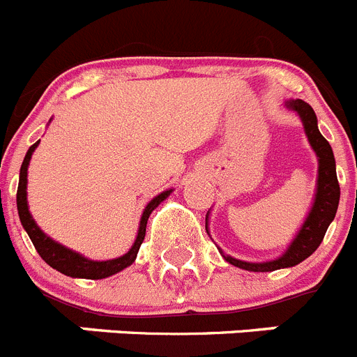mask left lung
<instances>
[{
  "label": "left lung",
  "instance_id": "obj_1",
  "mask_svg": "<svg viewBox=\"0 0 357 357\" xmlns=\"http://www.w3.org/2000/svg\"><path fill=\"white\" fill-rule=\"evenodd\" d=\"M284 107L288 110H294L301 117V123L304 126V133L307 137L311 149L314 151L317 160H319V176H317V190H314L313 204L310 208V213L306 215V220L303 222L301 229L297 231L295 238L291 240L287 250L279 258L271 259V261H242L229 255H224L222 249L220 255L231 265L243 268L249 272H272L279 268H288L295 266L306 258H310L314 250L319 249L322 243L324 234H326L329 224L335 220L336 210L340 202V185L336 178V162L333 149L329 142L322 137L319 131V121L314 115L313 108L303 99H288L284 101ZM210 213V211H208ZM206 231H208V215H206ZM210 234V233H208Z\"/></svg>",
  "mask_w": 357,
  "mask_h": 357
}]
</instances>
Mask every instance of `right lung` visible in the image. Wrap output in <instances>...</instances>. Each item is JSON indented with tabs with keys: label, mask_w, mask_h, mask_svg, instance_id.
Instances as JSON below:
<instances>
[{
	"label": "right lung",
	"mask_w": 357,
	"mask_h": 357,
	"mask_svg": "<svg viewBox=\"0 0 357 357\" xmlns=\"http://www.w3.org/2000/svg\"><path fill=\"white\" fill-rule=\"evenodd\" d=\"M38 142L33 144V146L28 149L26 156L22 160L21 172H19V186H17V213L19 218H21V224L24 227V231L30 236L31 243L35 245L37 252L40 255V258L47 263L50 266H53L54 271L62 272V274L69 275V278H82V279H105L110 278V275L117 274V272L124 271L126 266H130L131 263L137 259V252H139L140 245L144 242V236H146V226H147V218L153 213L155 208H158L160 202L165 201L169 195L172 194V188L169 190H163L162 194H158L156 197L151 199L149 202L144 208V213L140 217L139 231H137V238H135L133 245L128 250L126 255L119 256V258L107 259V261H96V259H89L83 255L76 252V250L69 249V247L62 245V243L54 242L51 236H47L40 227L37 226L35 218L31 217L30 208H28V165H30L31 155L33 151L37 149Z\"/></svg>",
	"instance_id": "right-lung-1"
}]
</instances>
